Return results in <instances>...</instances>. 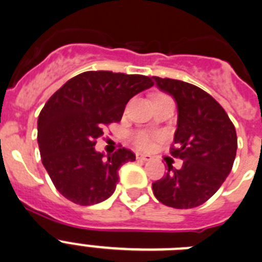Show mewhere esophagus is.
<instances>
[{
  "label": "esophagus",
  "mask_w": 262,
  "mask_h": 262,
  "mask_svg": "<svg viewBox=\"0 0 262 262\" xmlns=\"http://www.w3.org/2000/svg\"><path fill=\"white\" fill-rule=\"evenodd\" d=\"M136 160H139V161H144V163H147V161H151L152 157L148 156V155L136 154Z\"/></svg>",
  "instance_id": "34e87169"
}]
</instances>
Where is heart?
Returning a JSON list of instances; mask_svg holds the SVG:
<instances>
[{"instance_id":"heart-1","label":"heart","mask_w":262,"mask_h":262,"mask_svg":"<svg viewBox=\"0 0 262 262\" xmlns=\"http://www.w3.org/2000/svg\"><path fill=\"white\" fill-rule=\"evenodd\" d=\"M152 142H154V135L148 133V131H144V129L136 131L133 135V143L139 149H148V148H151Z\"/></svg>"}]
</instances>
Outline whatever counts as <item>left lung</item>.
<instances>
[{
    "label": "left lung",
    "instance_id": "1",
    "mask_svg": "<svg viewBox=\"0 0 262 262\" xmlns=\"http://www.w3.org/2000/svg\"><path fill=\"white\" fill-rule=\"evenodd\" d=\"M157 86L173 96L178 120L170 155L181 169L152 184L155 196L173 209H193L210 200L230 174L237 149L236 129L224 108L205 90L185 81L155 76Z\"/></svg>",
    "mask_w": 262,
    "mask_h": 262
}]
</instances>
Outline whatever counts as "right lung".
<instances>
[{"label": "right lung", "instance_id": "right-lung-1", "mask_svg": "<svg viewBox=\"0 0 262 262\" xmlns=\"http://www.w3.org/2000/svg\"><path fill=\"white\" fill-rule=\"evenodd\" d=\"M154 84L148 76L89 71L67 81L48 99L38 118L39 151L67 200L90 206L114 193L118 170L135 161V154L122 147L103 157L94 145L106 127L120 122L129 99Z\"/></svg>", "mask_w": 262, "mask_h": 262}]
</instances>
